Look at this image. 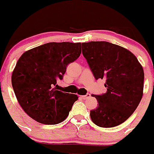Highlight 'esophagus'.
<instances>
[{"mask_svg": "<svg viewBox=\"0 0 154 154\" xmlns=\"http://www.w3.org/2000/svg\"><path fill=\"white\" fill-rule=\"evenodd\" d=\"M90 97H91V94H87L86 95H82V97L83 99H88V98H89Z\"/></svg>", "mask_w": 154, "mask_h": 154, "instance_id": "1", "label": "esophagus"}]
</instances>
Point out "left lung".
Here are the masks:
<instances>
[{
	"label": "left lung",
	"mask_w": 154,
	"mask_h": 154,
	"mask_svg": "<svg viewBox=\"0 0 154 154\" xmlns=\"http://www.w3.org/2000/svg\"><path fill=\"white\" fill-rule=\"evenodd\" d=\"M82 53L95 79L105 80L107 91L93 95L98 106L90 111L94 124L111 128L125 122L138 106L143 94L144 71L135 56L107 42L82 43Z\"/></svg>",
	"instance_id": "obj_1"
}]
</instances>
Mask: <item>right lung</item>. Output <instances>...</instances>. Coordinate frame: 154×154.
Wrapping results in <instances>:
<instances>
[{
    "instance_id": "obj_1",
    "label": "right lung",
    "mask_w": 154,
    "mask_h": 154,
    "mask_svg": "<svg viewBox=\"0 0 154 154\" xmlns=\"http://www.w3.org/2000/svg\"><path fill=\"white\" fill-rule=\"evenodd\" d=\"M81 43L50 42L28 50L17 62L12 85L23 110L32 119L56 125L66 119L76 94L56 90L67 65L79 57Z\"/></svg>"
}]
</instances>
